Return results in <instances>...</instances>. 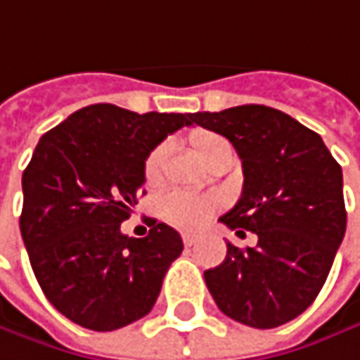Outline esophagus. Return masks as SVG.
Instances as JSON below:
<instances>
[{
	"label": "esophagus",
	"mask_w": 360,
	"mask_h": 360,
	"mask_svg": "<svg viewBox=\"0 0 360 360\" xmlns=\"http://www.w3.org/2000/svg\"><path fill=\"white\" fill-rule=\"evenodd\" d=\"M195 241H198V237H195V235H189V233H185V235H183V245L185 247H191Z\"/></svg>",
	"instance_id": "obj_1"
}]
</instances>
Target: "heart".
<instances>
[{
    "mask_svg": "<svg viewBox=\"0 0 360 360\" xmlns=\"http://www.w3.org/2000/svg\"><path fill=\"white\" fill-rule=\"evenodd\" d=\"M189 144L193 148L195 156L208 165L214 156H218L224 150H231V144L212 131H204V129H195L189 136ZM165 158H167V146H156L148 154L146 162H144V179L148 185H158L162 179V167H165ZM220 202L216 198L208 195H193V193H171L162 200L160 204V212L162 216L185 231H193L200 229L216 210H218Z\"/></svg>",
    "mask_w": 360,
    "mask_h": 360,
    "instance_id": "obj_1",
    "label": "heart"
}]
</instances>
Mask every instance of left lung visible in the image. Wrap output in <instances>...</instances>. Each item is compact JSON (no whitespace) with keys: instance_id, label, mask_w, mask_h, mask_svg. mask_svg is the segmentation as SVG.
<instances>
[{"instance_id":"left-lung-1","label":"left lung","mask_w":360,"mask_h":360,"mask_svg":"<svg viewBox=\"0 0 360 360\" xmlns=\"http://www.w3.org/2000/svg\"><path fill=\"white\" fill-rule=\"evenodd\" d=\"M193 123L224 136L243 162L241 198L220 222L257 235L255 247L226 243L206 286L231 319L278 328L315 301L342 243V169L315 131L272 107L193 113Z\"/></svg>"}]
</instances>
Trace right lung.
I'll use <instances>...</instances> for the list:
<instances>
[{"instance_id":"obj_1","label":"right lung","mask_w":360,"mask_h":360,"mask_svg":"<svg viewBox=\"0 0 360 360\" xmlns=\"http://www.w3.org/2000/svg\"><path fill=\"white\" fill-rule=\"evenodd\" d=\"M193 125V113H134L109 103L47 131L22 175L20 233L49 303L74 323L111 332L150 313L181 235L156 222L148 237L121 233L144 185L148 154Z\"/></svg>"}]
</instances>
